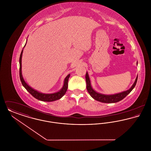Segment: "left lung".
<instances>
[{
    "label": "left lung",
    "mask_w": 151,
    "mask_h": 151,
    "mask_svg": "<svg viewBox=\"0 0 151 151\" xmlns=\"http://www.w3.org/2000/svg\"><path fill=\"white\" fill-rule=\"evenodd\" d=\"M86 79L87 91L89 92V94L91 96V97L93 98L94 100L100 101L101 102H104V103H115L123 100L131 92V91L136 86L137 80V76L136 78L134 83L129 90L119 93L115 94L113 95L102 94L99 93L96 91H94L91 85V81H90V79L89 78L88 72L86 73Z\"/></svg>",
    "instance_id": "left-lung-1"
}]
</instances>
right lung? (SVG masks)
Instances as JSON below:
<instances>
[{
  "mask_svg": "<svg viewBox=\"0 0 151 151\" xmlns=\"http://www.w3.org/2000/svg\"><path fill=\"white\" fill-rule=\"evenodd\" d=\"M27 43V42H26ZM25 43V45H26ZM24 46V47H25ZM22 51H23V49L22 51L20 56V59H19V63H20V70H19V73H20V78L22 82V86L24 87L36 99L42 101H46V102H51V101H54L60 99H61L64 95H65L68 88V79L70 76V74H68L67 77L65 78V82H64V85L63 88L60 91L58 92L57 93L51 94H44L41 93L40 92H38L36 90L33 89L30 86H29L24 81V80L22 78Z\"/></svg>",
  "mask_w": 151,
  "mask_h": 151,
  "instance_id": "obj_1",
  "label": "right lung"
}]
</instances>
